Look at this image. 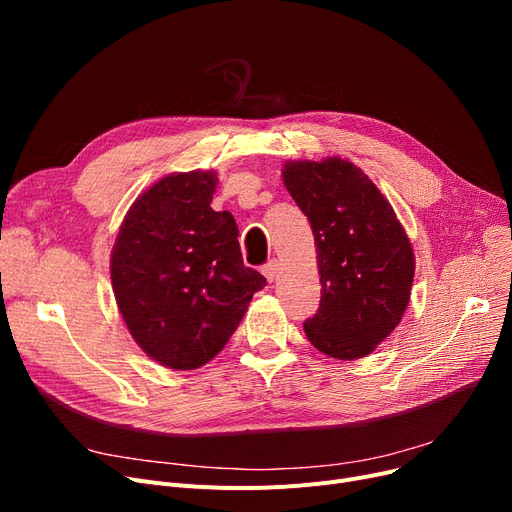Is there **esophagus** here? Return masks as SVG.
I'll return each instance as SVG.
<instances>
[{"instance_id": "1", "label": "esophagus", "mask_w": 512, "mask_h": 512, "mask_svg": "<svg viewBox=\"0 0 512 512\" xmlns=\"http://www.w3.org/2000/svg\"><path fill=\"white\" fill-rule=\"evenodd\" d=\"M278 274H280V263L276 259L263 265V276L267 278V282H274L278 278Z\"/></svg>"}]
</instances>
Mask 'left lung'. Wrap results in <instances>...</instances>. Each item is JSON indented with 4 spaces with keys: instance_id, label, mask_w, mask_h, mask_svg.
Returning <instances> with one entry per match:
<instances>
[{
    "instance_id": "1",
    "label": "left lung",
    "mask_w": 512,
    "mask_h": 512,
    "mask_svg": "<svg viewBox=\"0 0 512 512\" xmlns=\"http://www.w3.org/2000/svg\"><path fill=\"white\" fill-rule=\"evenodd\" d=\"M284 186L311 224L321 301L305 321L317 351L355 361L400 324L411 299L415 255L388 199L342 157L288 161Z\"/></svg>"
}]
</instances>
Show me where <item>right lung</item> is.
<instances>
[{"instance_id": "add662e5", "label": "right lung", "mask_w": 512, "mask_h": 512, "mask_svg": "<svg viewBox=\"0 0 512 512\" xmlns=\"http://www.w3.org/2000/svg\"><path fill=\"white\" fill-rule=\"evenodd\" d=\"M215 172L168 174L126 213L110 272L126 328L147 357L186 371L218 355L265 278L242 263L228 211L209 207Z\"/></svg>"}]
</instances>
